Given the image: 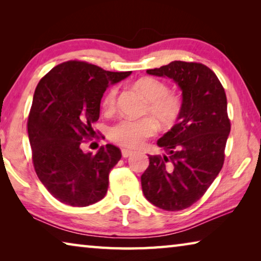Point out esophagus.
Listing matches in <instances>:
<instances>
[{"label": "esophagus", "instance_id": "34e87169", "mask_svg": "<svg viewBox=\"0 0 261 261\" xmlns=\"http://www.w3.org/2000/svg\"><path fill=\"white\" fill-rule=\"evenodd\" d=\"M131 154H132V151H130V149H127V148L122 149V156L123 158H129Z\"/></svg>", "mask_w": 261, "mask_h": 261}]
</instances>
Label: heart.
Returning a JSON list of instances; mask_svg holds the SVG:
<instances>
[{
	"mask_svg": "<svg viewBox=\"0 0 261 261\" xmlns=\"http://www.w3.org/2000/svg\"><path fill=\"white\" fill-rule=\"evenodd\" d=\"M134 87L146 100L144 115H148V117L137 121L123 118L110 126L108 131V136L113 143L130 148L141 146L145 140L156 134V121L163 127L174 126L179 120L183 109L182 98L170 92L168 84L161 79L143 77L135 83ZM117 93L116 86L110 87L105 93L102 108L106 113L115 112Z\"/></svg>",
	"mask_w": 261,
	"mask_h": 261,
	"instance_id": "1",
	"label": "heart"
}]
</instances>
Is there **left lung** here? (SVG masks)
<instances>
[{"instance_id": "left-lung-1", "label": "left lung", "mask_w": 261, "mask_h": 261, "mask_svg": "<svg viewBox=\"0 0 261 261\" xmlns=\"http://www.w3.org/2000/svg\"><path fill=\"white\" fill-rule=\"evenodd\" d=\"M146 72L174 79L182 90L183 109L158 140L168 155H148L141 188L159 208L182 211L204 196L223 166L231 126L226 92L216 74L197 62L174 61Z\"/></svg>"}]
</instances>
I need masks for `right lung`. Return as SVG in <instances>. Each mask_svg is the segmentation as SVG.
<instances>
[{
  "label": "right lung",
  "mask_w": 261,
  "mask_h": 261,
  "mask_svg": "<svg viewBox=\"0 0 261 261\" xmlns=\"http://www.w3.org/2000/svg\"><path fill=\"white\" fill-rule=\"evenodd\" d=\"M131 71H106L85 61L71 60L53 68L33 95L28 132L39 179L63 204L85 207L102 199L108 176L120 161L121 149L107 144L96 154L81 145L94 137L100 102L109 84Z\"/></svg>",
  "instance_id": "1"
}]
</instances>
